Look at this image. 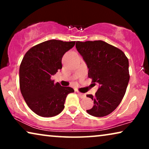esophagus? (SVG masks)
<instances>
[{
	"mask_svg": "<svg viewBox=\"0 0 149 149\" xmlns=\"http://www.w3.org/2000/svg\"><path fill=\"white\" fill-rule=\"evenodd\" d=\"M77 93H78L79 96L81 97V98H84V97H85V96H86V95L85 94V93H82L81 92H79V91H77Z\"/></svg>",
	"mask_w": 149,
	"mask_h": 149,
	"instance_id": "34e87169",
	"label": "esophagus"
}]
</instances>
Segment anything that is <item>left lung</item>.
Instances as JSON below:
<instances>
[{
  "instance_id": "left-lung-1",
  "label": "left lung",
  "mask_w": 149,
  "mask_h": 149,
  "mask_svg": "<svg viewBox=\"0 0 149 149\" xmlns=\"http://www.w3.org/2000/svg\"><path fill=\"white\" fill-rule=\"evenodd\" d=\"M76 48L89 68L88 77L100 87L93 107L87 110L94 117H104L115 111L125 95L130 80L129 62L121 49L102 40L76 42Z\"/></svg>"
}]
</instances>
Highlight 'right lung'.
<instances>
[{
	"mask_svg": "<svg viewBox=\"0 0 149 149\" xmlns=\"http://www.w3.org/2000/svg\"><path fill=\"white\" fill-rule=\"evenodd\" d=\"M74 45L75 41L47 40L32 47L24 56L19 67L20 91L36 115L51 117L60 114L67 95L74 91L51 79L62 68L63 56Z\"/></svg>",
	"mask_w": 149,
	"mask_h": 149,
	"instance_id": "right-lung-1",
	"label": "right lung"
}]
</instances>
